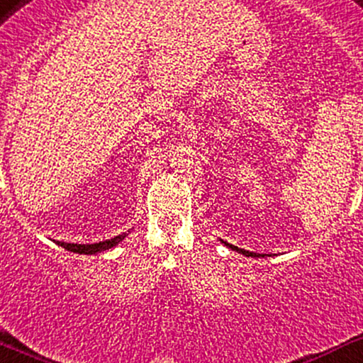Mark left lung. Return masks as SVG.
<instances>
[{"instance_id": "left-lung-1", "label": "left lung", "mask_w": 363, "mask_h": 363, "mask_svg": "<svg viewBox=\"0 0 363 363\" xmlns=\"http://www.w3.org/2000/svg\"><path fill=\"white\" fill-rule=\"evenodd\" d=\"M222 244H225V245H227V247H228V249H232V251H237V252L244 254V256H247V257H264V256H266V254H257V252H251V251H245V249H239V247H237V245H232V244L225 242V240H222ZM268 256H272V254H268Z\"/></svg>"}]
</instances>
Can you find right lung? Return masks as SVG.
Listing matches in <instances>:
<instances>
[{
    "mask_svg": "<svg viewBox=\"0 0 363 363\" xmlns=\"http://www.w3.org/2000/svg\"><path fill=\"white\" fill-rule=\"evenodd\" d=\"M126 235L128 234H126V232H124V234L116 235V237H112V239L102 240V242H95V244H68V242H60V240H56V244L61 245V247L68 249V251H72V252L97 254V252L109 251V249L114 247V245H118L121 240H124V237H126Z\"/></svg>",
    "mask_w": 363,
    "mask_h": 363,
    "instance_id": "1",
    "label": "right lung"
}]
</instances>
